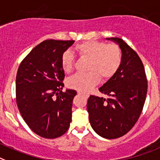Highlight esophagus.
Segmentation results:
<instances>
[{"mask_svg":"<svg viewBox=\"0 0 160 160\" xmlns=\"http://www.w3.org/2000/svg\"><path fill=\"white\" fill-rule=\"evenodd\" d=\"M78 94H80V95H83V96L86 97V98H88L89 97V94L88 93H85V92H79Z\"/></svg>","mask_w":160,"mask_h":160,"instance_id":"esophagus-1","label":"esophagus"}]
</instances>
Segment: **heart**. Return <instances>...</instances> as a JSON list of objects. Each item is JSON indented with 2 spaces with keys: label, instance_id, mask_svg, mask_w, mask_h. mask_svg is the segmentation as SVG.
Instances as JSON below:
<instances>
[{
  "label": "heart",
  "instance_id": "1",
  "mask_svg": "<svg viewBox=\"0 0 160 160\" xmlns=\"http://www.w3.org/2000/svg\"><path fill=\"white\" fill-rule=\"evenodd\" d=\"M75 51L80 58H88L86 73H76L70 77L67 84L70 88L80 92H88L99 82L111 78L118 71L122 63V52L114 43L107 44L103 42L88 40L75 46ZM75 58L71 51L65 50L61 58V65L66 73L74 66Z\"/></svg>",
  "mask_w": 160,
  "mask_h": 160
}]
</instances>
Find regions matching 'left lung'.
I'll return each instance as SVG.
<instances>
[{"label":"left lung","mask_w":160,"mask_h":160,"mask_svg":"<svg viewBox=\"0 0 160 160\" xmlns=\"http://www.w3.org/2000/svg\"><path fill=\"white\" fill-rule=\"evenodd\" d=\"M117 42L122 52L118 71L98 90L108 95H90L87 103L89 121L97 134L115 139L127 133L139 119L148 91L144 65L137 52L119 38H107Z\"/></svg>","instance_id":"obj_1"}]
</instances>
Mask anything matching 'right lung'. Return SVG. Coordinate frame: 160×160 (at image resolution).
Segmentation results:
<instances>
[{
	"label": "right lung",
	"mask_w": 160,
	"mask_h": 160,
	"mask_svg": "<svg viewBox=\"0 0 160 160\" xmlns=\"http://www.w3.org/2000/svg\"><path fill=\"white\" fill-rule=\"evenodd\" d=\"M73 40H45L21 62L16 80L18 109L37 135L54 139L66 132L72 121L74 90L62 92L65 72L62 55Z\"/></svg>",
	"instance_id": "1"
}]
</instances>
